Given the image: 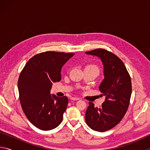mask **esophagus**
Wrapping results in <instances>:
<instances>
[{
  "label": "esophagus",
  "instance_id": "obj_1",
  "mask_svg": "<svg viewBox=\"0 0 150 150\" xmlns=\"http://www.w3.org/2000/svg\"><path fill=\"white\" fill-rule=\"evenodd\" d=\"M71 99L73 100H77L79 99V98L78 97H74V96H73V97L71 98Z\"/></svg>",
  "mask_w": 150,
  "mask_h": 150
}]
</instances>
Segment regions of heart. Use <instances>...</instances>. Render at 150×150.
Returning a JSON list of instances; mask_svg holds the SVG:
<instances>
[{"mask_svg": "<svg viewBox=\"0 0 150 150\" xmlns=\"http://www.w3.org/2000/svg\"><path fill=\"white\" fill-rule=\"evenodd\" d=\"M86 68H88V69H93V70H95L96 71L99 73V67H98V65H96L95 64H91V65H87Z\"/></svg>", "mask_w": 150, "mask_h": 150, "instance_id": "obj_1", "label": "heart"}]
</instances>
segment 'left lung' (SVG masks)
<instances>
[{"label":"left lung","instance_id":"1","mask_svg":"<svg viewBox=\"0 0 150 150\" xmlns=\"http://www.w3.org/2000/svg\"><path fill=\"white\" fill-rule=\"evenodd\" d=\"M86 54L100 57L103 63L105 79L99 90L105 100L100 107L88 103L85 121L93 130L105 132L117 125L128 110L132 94L131 77L122 61L113 53L98 48Z\"/></svg>","mask_w":150,"mask_h":150}]
</instances>
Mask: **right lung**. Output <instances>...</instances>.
<instances>
[{"mask_svg":"<svg viewBox=\"0 0 150 150\" xmlns=\"http://www.w3.org/2000/svg\"><path fill=\"white\" fill-rule=\"evenodd\" d=\"M73 53L45 52L28 61L18 81L19 98L25 115L33 125L50 130L59 125L68 98L50 95L53 83L62 79L61 71Z\"/></svg>","mask_w":150,"mask_h":150,"instance_id":"1","label":"right lung"}]
</instances>
